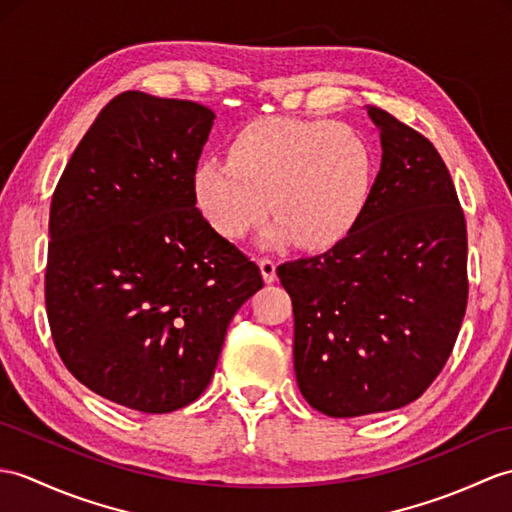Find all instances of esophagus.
Wrapping results in <instances>:
<instances>
[{"label": "esophagus", "mask_w": 512, "mask_h": 512, "mask_svg": "<svg viewBox=\"0 0 512 512\" xmlns=\"http://www.w3.org/2000/svg\"><path fill=\"white\" fill-rule=\"evenodd\" d=\"M259 268H261V277H264L266 283H272L277 279V264L270 257H261Z\"/></svg>", "instance_id": "obj_1"}]
</instances>
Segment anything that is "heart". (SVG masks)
I'll use <instances>...</instances> for the list:
<instances>
[{
	"instance_id": "heart-1",
	"label": "heart",
	"mask_w": 512,
	"mask_h": 512,
	"mask_svg": "<svg viewBox=\"0 0 512 512\" xmlns=\"http://www.w3.org/2000/svg\"><path fill=\"white\" fill-rule=\"evenodd\" d=\"M375 154L349 124L261 117L237 130L229 159L207 157L192 172L196 207L213 229L240 240L275 213L264 246L296 240L303 248L336 244L371 194Z\"/></svg>"
}]
</instances>
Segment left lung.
Wrapping results in <instances>:
<instances>
[{"label": "left lung", "mask_w": 512, "mask_h": 512, "mask_svg": "<svg viewBox=\"0 0 512 512\" xmlns=\"http://www.w3.org/2000/svg\"><path fill=\"white\" fill-rule=\"evenodd\" d=\"M382 165L349 233L277 268L294 307V371L310 406L349 419L419 399L467 307V227L441 154L366 106Z\"/></svg>", "instance_id": "1"}]
</instances>
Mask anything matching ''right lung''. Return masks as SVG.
Listing matches in <instances>:
<instances>
[{"instance_id": "1", "label": "right lung", "mask_w": 512, "mask_h": 512, "mask_svg": "<svg viewBox=\"0 0 512 512\" xmlns=\"http://www.w3.org/2000/svg\"><path fill=\"white\" fill-rule=\"evenodd\" d=\"M213 120L196 102L124 91L52 198L45 305L58 355L95 395L137 412L198 399L231 318L264 288L196 207L192 172Z\"/></svg>"}]
</instances>
